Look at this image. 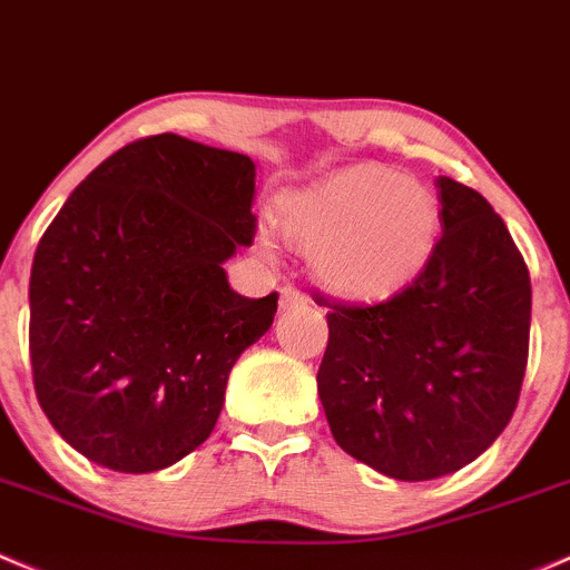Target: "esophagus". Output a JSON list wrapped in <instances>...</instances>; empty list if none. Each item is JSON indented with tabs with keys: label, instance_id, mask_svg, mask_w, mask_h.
Returning a JSON list of instances; mask_svg holds the SVG:
<instances>
[{
	"label": "esophagus",
	"instance_id": "34e87169",
	"mask_svg": "<svg viewBox=\"0 0 570 570\" xmlns=\"http://www.w3.org/2000/svg\"><path fill=\"white\" fill-rule=\"evenodd\" d=\"M297 305H305V295L295 286H284L281 289V308H297Z\"/></svg>",
	"mask_w": 570,
	"mask_h": 570
}]
</instances>
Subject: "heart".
Masks as SVG:
<instances>
[{
    "mask_svg": "<svg viewBox=\"0 0 570 570\" xmlns=\"http://www.w3.org/2000/svg\"><path fill=\"white\" fill-rule=\"evenodd\" d=\"M278 224L292 245L316 254L320 278L335 295L382 301L429 262L440 202L421 179L352 166L289 196Z\"/></svg>",
    "mask_w": 570,
    "mask_h": 570,
    "instance_id": "1",
    "label": "heart"
}]
</instances>
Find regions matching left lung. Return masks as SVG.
Instances as JSON below:
<instances>
[{
	"label": "left lung",
	"mask_w": 570,
	"mask_h": 570,
	"mask_svg": "<svg viewBox=\"0 0 570 570\" xmlns=\"http://www.w3.org/2000/svg\"><path fill=\"white\" fill-rule=\"evenodd\" d=\"M442 237L380 303L327 305L316 387L341 448L395 481L456 472L502 434L522 393L532 289L511 232L478 190L436 179Z\"/></svg>",
	"instance_id": "obj_1"
}]
</instances>
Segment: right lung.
<instances>
[{
  "mask_svg": "<svg viewBox=\"0 0 570 570\" xmlns=\"http://www.w3.org/2000/svg\"><path fill=\"white\" fill-rule=\"evenodd\" d=\"M254 160L147 136L109 155L40 237L29 357L40 406L117 472L175 464L213 434L232 365L278 292H232L224 262L256 235Z\"/></svg>",
  "mask_w": 570,
  "mask_h": 570,
  "instance_id": "add662e5",
  "label": "right lung"
}]
</instances>
